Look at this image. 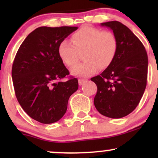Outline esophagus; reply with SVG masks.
Listing matches in <instances>:
<instances>
[{
    "label": "esophagus",
    "instance_id": "esophagus-1",
    "mask_svg": "<svg viewBox=\"0 0 158 158\" xmlns=\"http://www.w3.org/2000/svg\"><path fill=\"white\" fill-rule=\"evenodd\" d=\"M79 81V85H81L83 84V83L85 82V81H86V79H79V81Z\"/></svg>",
    "mask_w": 158,
    "mask_h": 158
}]
</instances>
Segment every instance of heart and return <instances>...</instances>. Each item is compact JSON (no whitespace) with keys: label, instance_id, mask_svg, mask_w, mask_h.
<instances>
[{"label":"heart","instance_id":"obj_1","mask_svg":"<svg viewBox=\"0 0 158 158\" xmlns=\"http://www.w3.org/2000/svg\"><path fill=\"white\" fill-rule=\"evenodd\" d=\"M72 44L62 40L58 47V53L65 64L73 66L80 55L84 61L74 66L71 73L79 77H87L97 70L110 66L118 50V40L110 31H102L95 27L85 26L72 35Z\"/></svg>","mask_w":158,"mask_h":158}]
</instances>
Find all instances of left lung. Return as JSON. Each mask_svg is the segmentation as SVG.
<instances>
[{
    "label": "left lung",
    "instance_id": "8db88e82",
    "mask_svg": "<svg viewBox=\"0 0 158 158\" xmlns=\"http://www.w3.org/2000/svg\"><path fill=\"white\" fill-rule=\"evenodd\" d=\"M101 26L115 34L118 50L111 64L90 79L97 86L94 106L103 116L122 118L138 106L146 89L147 52L138 38L122 23L108 21Z\"/></svg>",
    "mask_w": 158,
    "mask_h": 158
}]
</instances>
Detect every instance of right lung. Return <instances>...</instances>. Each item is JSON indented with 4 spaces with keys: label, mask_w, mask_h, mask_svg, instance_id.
<instances>
[{
    "label": "right lung",
    "mask_w": 158,
    "mask_h": 158,
    "mask_svg": "<svg viewBox=\"0 0 158 158\" xmlns=\"http://www.w3.org/2000/svg\"><path fill=\"white\" fill-rule=\"evenodd\" d=\"M77 27H41L30 32L18 50L12 69L16 98L26 113L41 123L60 119L68 99L79 88L77 78L57 81L69 75L58 53L62 40Z\"/></svg>",
    "instance_id": "add662e5"
}]
</instances>
